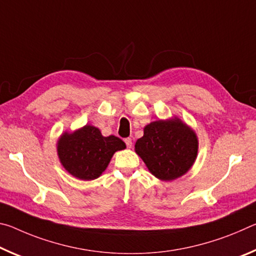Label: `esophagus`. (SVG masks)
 <instances>
[{
  "instance_id": "esophagus-1",
  "label": "esophagus",
  "mask_w": 256,
  "mask_h": 256,
  "mask_svg": "<svg viewBox=\"0 0 256 256\" xmlns=\"http://www.w3.org/2000/svg\"><path fill=\"white\" fill-rule=\"evenodd\" d=\"M124 141H125V144H126L128 148H132V138H126Z\"/></svg>"
}]
</instances>
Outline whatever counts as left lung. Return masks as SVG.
Listing matches in <instances>:
<instances>
[{
  "label": "left lung",
  "mask_w": 256,
  "mask_h": 256,
  "mask_svg": "<svg viewBox=\"0 0 256 256\" xmlns=\"http://www.w3.org/2000/svg\"><path fill=\"white\" fill-rule=\"evenodd\" d=\"M196 132L178 118L151 122L136 142V152L154 176L172 180L186 174L198 156Z\"/></svg>",
  "instance_id": "1"
}]
</instances>
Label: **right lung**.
Returning <instances> with one entry per match:
<instances>
[{"instance_id":"right-lung-1","label":"right lung","mask_w":256,"mask_h":256,"mask_svg":"<svg viewBox=\"0 0 256 256\" xmlns=\"http://www.w3.org/2000/svg\"><path fill=\"white\" fill-rule=\"evenodd\" d=\"M126 148L115 136H102L99 128L84 125L73 133L64 132L58 141V154L62 166L82 180L98 178L116 151Z\"/></svg>"}]
</instances>
